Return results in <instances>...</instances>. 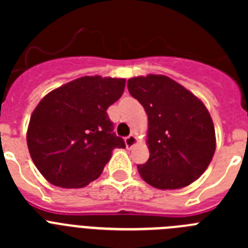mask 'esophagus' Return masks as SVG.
Listing matches in <instances>:
<instances>
[{
    "instance_id": "1",
    "label": "esophagus",
    "mask_w": 248,
    "mask_h": 248,
    "mask_svg": "<svg viewBox=\"0 0 248 248\" xmlns=\"http://www.w3.org/2000/svg\"><path fill=\"white\" fill-rule=\"evenodd\" d=\"M138 141V139H137V137H135L134 134H130L129 135V137H126L125 138V145H126V148H133V146L135 145V143H137Z\"/></svg>"
}]
</instances>
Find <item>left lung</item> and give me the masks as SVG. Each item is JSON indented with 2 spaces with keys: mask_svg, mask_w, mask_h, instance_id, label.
Instances as JSON below:
<instances>
[{
  "mask_svg": "<svg viewBox=\"0 0 248 248\" xmlns=\"http://www.w3.org/2000/svg\"><path fill=\"white\" fill-rule=\"evenodd\" d=\"M129 93L148 114L150 156L138 171L149 185L181 189L203 174L216 149L211 115L203 103L166 76L128 80Z\"/></svg>",
  "mask_w": 248,
  "mask_h": 248,
  "instance_id": "obj_1",
  "label": "left lung"
}]
</instances>
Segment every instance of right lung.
Wrapping results in <instances>:
<instances>
[{
	"mask_svg": "<svg viewBox=\"0 0 248 248\" xmlns=\"http://www.w3.org/2000/svg\"><path fill=\"white\" fill-rule=\"evenodd\" d=\"M125 79L82 77L48 93L31 115L28 150L39 172L59 187H84L102 174L115 148L107 109L122 97Z\"/></svg>",
	"mask_w": 248,
	"mask_h": 248,
	"instance_id": "right-lung-1",
	"label": "right lung"
}]
</instances>
